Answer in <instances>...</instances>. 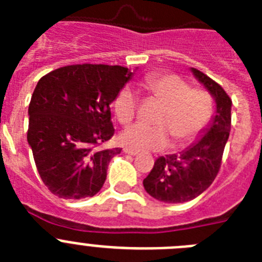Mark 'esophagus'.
Returning <instances> with one entry per match:
<instances>
[{"label": "esophagus", "mask_w": 262, "mask_h": 262, "mask_svg": "<svg viewBox=\"0 0 262 262\" xmlns=\"http://www.w3.org/2000/svg\"><path fill=\"white\" fill-rule=\"evenodd\" d=\"M123 152L127 155H131V156H136V155L139 154L138 151H135V149H131V148H128V147L123 148Z\"/></svg>", "instance_id": "esophagus-1"}]
</instances>
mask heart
Wrapping results in <instances>:
<instances>
[{
    "instance_id": "1",
    "label": "heart",
    "mask_w": 262,
    "mask_h": 262,
    "mask_svg": "<svg viewBox=\"0 0 262 262\" xmlns=\"http://www.w3.org/2000/svg\"><path fill=\"white\" fill-rule=\"evenodd\" d=\"M145 88L164 105L156 118L159 126L138 123L122 134L120 140L134 149H163L173 139L177 147L191 143L207 126L212 115V99L203 89H191L177 75H154L145 78ZM138 94L131 86L119 90L114 110L122 124L133 122L136 114Z\"/></svg>"
}]
</instances>
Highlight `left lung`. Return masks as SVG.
Masks as SVG:
<instances>
[{"instance_id": "8db88e82", "label": "left lung", "mask_w": 262, "mask_h": 262, "mask_svg": "<svg viewBox=\"0 0 262 262\" xmlns=\"http://www.w3.org/2000/svg\"><path fill=\"white\" fill-rule=\"evenodd\" d=\"M190 71L211 94L216 108L209 126L202 129L201 138L178 154L160 156L144 178L145 191L155 200L165 203L194 200L212 184L230 136L231 98L209 76L195 68Z\"/></svg>"}]
</instances>
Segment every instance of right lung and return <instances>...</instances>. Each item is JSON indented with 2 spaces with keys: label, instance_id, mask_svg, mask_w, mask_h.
I'll list each match as a JSON object with an SVG mask.
<instances>
[{
  "label": "right lung",
  "instance_id": "add662e5",
  "mask_svg": "<svg viewBox=\"0 0 262 262\" xmlns=\"http://www.w3.org/2000/svg\"><path fill=\"white\" fill-rule=\"evenodd\" d=\"M133 75L120 66L77 64L38 81L29 106L27 142L51 193L82 200L101 190L108 163L122 148L98 147L114 135L110 105Z\"/></svg>",
  "mask_w": 262,
  "mask_h": 262
}]
</instances>
